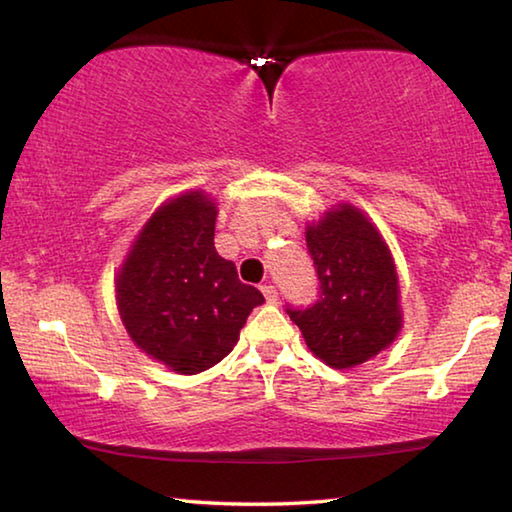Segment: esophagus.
I'll return each mask as SVG.
<instances>
[{
  "instance_id": "esophagus-1",
  "label": "esophagus",
  "mask_w": 512,
  "mask_h": 512,
  "mask_svg": "<svg viewBox=\"0 0 512 512\" xmlns=\"http://www.w3.org/2000/svg\"><path fill=\"white\" fill-rule=\"evenodd\" d=\"M262 293H264V298H266V302H275L277 300V289L273 287V284H262Z\"/></svg>"
}]
</instances>
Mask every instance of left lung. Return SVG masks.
<instances>
[{
  "label": "left lung",
  "instance_id": "8db88e82",
  "mask_svg": "<svg viewBox=\"0 0 512 512\" xmlns=\"http://www.w3.org/2000/svg\"><path fill=\"white\" fill-rule=\"evenodd\" d=\"M318 275V300L287 307L307 348L336 370L354 368L386 350L402 329L400 282L379 230L357 207L341 203L307 225Z\"/></svg>",
  "mask_w": 512,
  "mask_h": 512
}]
</instances>
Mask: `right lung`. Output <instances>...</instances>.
Masks as SVG:
<instances>
[{"instance_id":"add662e5","label":"right lung","mask_w":512,"mask_h":512,"mask_svg":"<svg viewBox=\"0 0 512 512\" xmlns=\"http://www.w3.org/2000/svg\"><path fill=\"white\" fill-rule=\"evenodd\" d=\"M216 203L185 192L164 203L133 241L117 275L126 332L151 359L196 375L228 357L264 296L214 248Z\"/></svg>"}]
</instances>
